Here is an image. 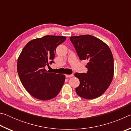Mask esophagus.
Returning <instances> with one entry per match:
<instances>
[{"instance_id":"esophagus-1","label":"esophagus","mask_w":131,"mask_h":131,"mask_svg":"<svg viewBox=\"0 0 131 131\" xmlns=\"http://www.w3.org/2000/svg\"><path fill=\"white\" fill-rule=\"evenodd\" d=\"M65 76L66 78H69V77H72L73 76V74H66Z\"/></svg>"}]
</instances>
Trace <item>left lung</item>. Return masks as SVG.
Listing matches in <instances>:
<instances>
[{"label":"left lung","instance_id":"left-lung-1","mask_svg":"<svg viewBox=\"0 0 131 131\" xmlns=\"http://www.w3.org/2000/svg\"><path fill=\"white\" fill-rule=\"evenodd\" d=\"M70 40L80 60H87L86 73H76L80 80L76 92L80 97L93 99L101 96L112 83L114 75V59L105 43L90 35L71 36Z\"/></svg>","mask_w":131,"mask_h":131}]
</instances>
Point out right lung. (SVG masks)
I'll use <instances>...</instances> for the list:
<instances>
[{
    "label": "right lung",
    "mask_w": 131,
    "mask_h": 131,
    "mask_svg": "<svg viewBox=\"0 0 131 131\" xmlns=\"http://www.w3.org/2000/svg\"><path fill=\"white\" fill-rule=\"evenodd\" d=\"M66 37L47 35L29 41L22 50L17 61V72L25 90L36 99L50 100L59 94L65 76L45 69L55 55L58 46Z\"/></svg>",
    "instance_id": "obj_1"
}]
</instances>
